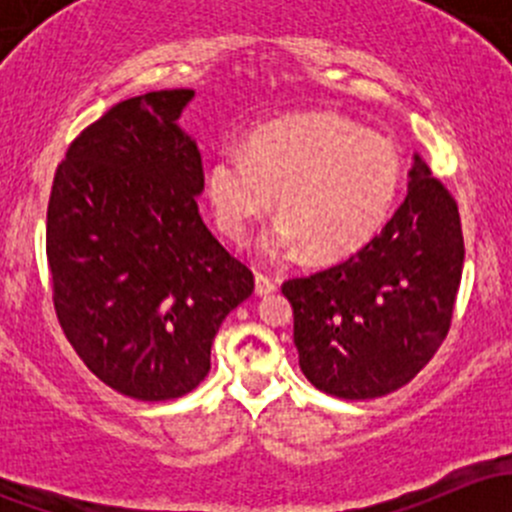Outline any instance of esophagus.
I'll return each mask as SVG.
<instances>
[{
	"label": "esophagus",
	"instance_id": "1",
	"mask_svg": "<svg viewBox=\"0 0 512 512\" xmlns=\"http://www.w3.org/2000/svg\"><path fill=\"white\" fill-rule=\"evenodd\" d=\"M277 289V280H272V277L262 275V272H257L255 275V294L257 297H265V294H272Z\"/></svg>",
	"mask_w": 512,
	"mask_h": 512
}]
</instances>
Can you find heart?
Wrapping results in <instances>:
<instances>
[{
  "instance_id": "obj_1",
  "label": "heart",
  "mask_w": 512,
  "mask_h": 512,
  "mask_svg": "<svg viewBox=\"0 0 512 512\" xmlns=\"http://www.w3.org/2000/svg\"><path fill=\"white\" fill-rule=\"evenodd\" d=\"M399 185L394 143L334 113L270 123L252 133L247 151L220 148L205 173L215 220L230 240H245L277 195L282 223L262 247L270 255L304 247L314 260L347 255L374 237Z\"/></svg>"
}]
</instances>
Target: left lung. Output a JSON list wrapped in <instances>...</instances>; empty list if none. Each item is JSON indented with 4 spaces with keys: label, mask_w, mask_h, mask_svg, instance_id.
<instances>
[{
    "label": "left lung",
    "mask_w": 512,
    "mask_h": 512,
    "mask_svg": "<svg viewBox=\"0 0 512 512\" xmlns=\"http://www.w3.org/2000/svg\"><path fill=\"white\" fill-rule=\"evenodd\" d=\"M463 255L456 200L414 153L404 203L379 235L347 260L282 285L302 374L349 401L409 384L446 339Z\"/></svg>",
    "instance_id": "1"
}]
</instances>
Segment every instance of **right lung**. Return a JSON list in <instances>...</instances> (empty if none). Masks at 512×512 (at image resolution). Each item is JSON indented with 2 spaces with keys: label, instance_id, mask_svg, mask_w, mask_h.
<instances>
[{
  "label": "right lung",
  "instance_id": "1",
  "mask_svg": "<svg viewBox=\"0 0 512 512\" xmlns=\"http://www.w3.org/2000/svg\"><path fill=\"white\" fill-rule=\"evenodd\" d=\"M193 96L151 91L108 108L51 185L56 317L98 379L138 401L193 391L223 319L255 289L198 213L203 160L180 126Z\"/></svg>",
  "mask_w": 512,
  "mask_h": 512
}]
</instances>
